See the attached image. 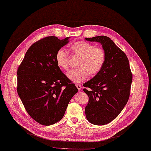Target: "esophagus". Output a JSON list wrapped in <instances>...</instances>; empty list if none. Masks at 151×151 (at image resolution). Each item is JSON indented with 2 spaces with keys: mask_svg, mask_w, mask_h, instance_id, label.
Masks as SVG:
<instances>
[{
  "mask_svg": "<svg viewBox=\"0 0 151 151\" xmlns=\"http://www.w3.org/2000/svg\"><path fill=\"white\" fill-rule=\"evenodd\" d=\"M76 87L77 88V89L78 90H81L82 89V86L81 85H78V84H77L76 85Z\"/></svg>",
  "mask_w": 151,
  "mask_h": 151,
  "instance_id": "obj_1",
  "label": "esophagus"
}]
</instances>
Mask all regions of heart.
Masks as SVG:
<instances>
[{"label": "heart", "instance_id": "obj_1", "mask_svg": "<svg viewBox=\"0 0 151 151\" xmlns=\"http://www.w3.org/2000/svg\"><path fill=\"white\" fill-rule=\"evenodd\" d=\"M72 52L81 57L77 67L68 72L67 76L74 83H79L90 76H95L101 70L106 60L104 50L88 42L80 40L70 45ZM55 60L60 68H69V52L64 48H60L56 53Z\"/></svg>", "mask_w": 151, "mask_h": 151}]
</instances>
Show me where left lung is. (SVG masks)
I'll return each instance as SVG.
<instances>
[{"mask_svg":"<svg viewBox=\"0 0 151 151\" xmlns=\"http://www.w3.org/2000/svg\"><path fill=\"white\" fill-rule=\"evenodd\" d=\"M85 39L101 43L106 53L101 70L83 84V91L89 97L86 117L92 124L103 125L116 119L126 105L133 76L126 54L109 37L100 35Z\"/></svg>","mask_w":151,"mask_h":151,"instance_id":"8db88e82","label":"left lung"}]
</instances>
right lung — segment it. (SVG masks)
Masks as SVG:
<instances>
[{
  "label": "right lung",
  "instance_id": "1",
  "mask_svg": "<svg viewBox=\"0 0 151 151\" xmlns=\"http://www.w3.org/2000/svg\"><path fill=\"white\" fill-rule=\"evenodd\" d=\"M69 37L48 36L29 48L17 70V92L28 114L43 125H51L64 116L75 84L57 65L55 55Z\"/></svg>",
  "mask_w": 151,
  "mask_h": 151
}]
</instances>
